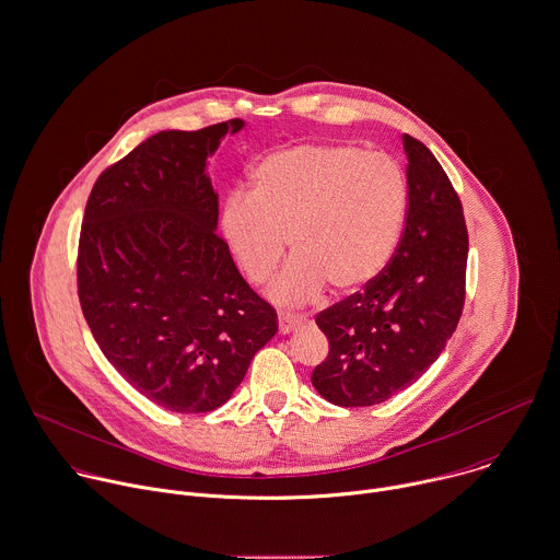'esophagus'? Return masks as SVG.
Listing matches in <instances>:
<instances>
[{
	"label": "esophagus",
	"mask_w": 560,
	"mask_h": 560,
	"mask_svg": "<svg viewBox=\"0 0 560 560\" xmlns=\"http://www.w3.org/2000/svg\"><path fill=\"white\" fill-rule=\"evenodd\" d=\"M302 324H304V319L298 317V315H291V313H280V317H278V328H280L282 335L293 332V330L300 328Z\"/></svg>",
	"instance_id": "esophagus-1"
}]
</instances>
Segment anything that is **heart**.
I'll use <instances>...</instances> for the list:
<instances>
[{"label": "heart", "instance_id": "b5f03b06", "mask_svg": "<svg viewBox=\"0 0 560 560\" xmlns=\"http://www.w3.org/2000/svg\"><path fill=\"white\" fill-rule=\"evenodd\" d=\"M408 212L404 167L348 143H304L267 154L252 192H232L221 232L243 276L262 284L295 252L271 295L282 304L368 287L386 267Z\"/></svg>", "mask_w": 560, "mask_h": 560}]
</instances>
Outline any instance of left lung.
I'll use <instances>...</instances> for the list:
<instances>
[{
    "instance_id": "left-lung-1",
    "label": "left lung",
    "mask_w": 560,
    "mask_h": 560,
    "mask_svg": "<svg viewBox=\"0 0 560 560\" xmlns=\"http://www.w3.org/2000/svg\"><path fill=\"white\" fill-rule=\"evenodd\" d=\"M408 212L388 265L363 293L315 322L330 352L313 386L337 406H375L441 357L465 304L469 236L463 206L432 152L404 135Z\"/></svg>"
}]
</instances>
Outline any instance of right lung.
Wrapping results in <instances>:
<instances>
[{
	"label": "right lung",
	"instance_id": "add662e5",
	"mask_svg": "<svg viewBox=\"0 0 560 560\" xmlns=\"http://www.w3.org/2000/svg\"><path fill=\"white\" fill-rule=\"evenodd\" d=\"M245 124L150 137L102 172L78 245V298L110 365L174 412L230 399L278 332L271 304L238 273L217 234L206 159Z\"/></svg>",
	"mask_w": 560,
	"mask_h": 560
}]
</instances>
